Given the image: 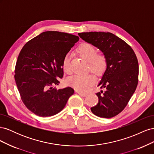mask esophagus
<instances>
[{
	"instance_id": "obj_1",
	"label": "esophagus",
	"mask_w": 154,
	"mask_h": 154,
	"mask_svg": "<svg viewBox=\"0 0 154 154\" xmlns=\"http://www.w3.org/2000/svg\"><path fill=\"white\" fill-rule=\"evenodd\" d=\"M77 93L78 94H79V95H80L82 96H83L85 97L87 96V94L86 93H84V92H80V91H77Z\"/></svg>"
}]
</instances>
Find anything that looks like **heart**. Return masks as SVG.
<instances>
[{
	"label": "heart",
	"instance_id": "obj_1",
	"mask_svg": "<svg viewBox=\"0 0 154 154\" xmlns=\"http://www.w3.org/2000/svg\"><path fill=\"white\" fill-rule=\"evenodd\" d=\"M78 53L80 57L84 59L88 64V69L97 76L103 75L107 69V59L103 54H97L96 49L90 44L83 43L78 46ZM71 56L69 53L65 55L62 61V68L67 72H71L70 68ZM94 78L91 74L85 76L74 75L68 79V84L81 92L87 91L88 88L93 85Z\"/></svg>",
	"mask_w": 154,
	"mask_h": 154
}]
</instances>
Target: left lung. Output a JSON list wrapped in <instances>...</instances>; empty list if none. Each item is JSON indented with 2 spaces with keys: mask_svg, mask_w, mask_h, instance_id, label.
I'll return each mask as SVG.
<instances>
[{
  "mask_svg": "<svg viewBox=\"0 0 154 154\" xmlns=\"http://www.w3.org/2000/svg\"><path fill=\"white\" fill-rule=\"evenodd\" d=\"M80 38L98 48L106 57L107 69L97 87L98 103L92 112L100 118H110L127 105L138 83L139 64L136 55L124 40L111 32L78 33Z\"/></svg>",
  "mask_w": 154,
  "mask_h": 154,
  "instance_id": "1",
  "label": "left lung"
}]
</instances>
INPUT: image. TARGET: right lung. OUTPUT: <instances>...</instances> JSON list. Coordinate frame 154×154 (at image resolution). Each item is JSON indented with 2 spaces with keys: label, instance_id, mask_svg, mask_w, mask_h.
<instances>
[{
  "label": "right lung",
  "instance_id": "right-lung-1",
  "mask_svg": "<svg viewBox=\"0 0 154 154\" xmlns=\"http://www.w3.org/2000/svg\"><path fill=\"white\" fill-rule=\"evenodd\" d=\"M76 35L45 31L30 40L18 54L15 80L21 99L32 113L40 117L58 114L74 91L68 87L57 90L63 76L62 61L74 44Z\"/></svg>",
  "mask_w": 154,
  "mask_h": 154
}]
</instances>
